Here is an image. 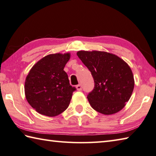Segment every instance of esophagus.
Returning a JSON list of instances; mask_svg holds the SVG:
<instances>
[{
  "label": "esophagus",
  "mask_w": 156,
  "mask_h": 156,
  "mask_svg": "<svg viewBox=\"0 0 156 156\" xmlns=\"http://www.w3.org/2000/svg\"><path fill=\"white\" fill-rule=\"evenodd\" d=\"M76 88H77V90H82V85H81V84H78V85H77V86H76Z\"/></svg>",
  "instance_id": "esophagus-1"
}]
</instances>
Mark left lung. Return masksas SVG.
I'll return each mask as SVG.
<instances>
[{
  "label": "left lung",
  "mask_w": 156,
  "mask_h": 156,
  "mask_svg": "<svg viewBox=\"0 0 156 156\" xmlns=\"http://www.w3.org/2000/svg\"><path fill=\"white\" fill-rule=\"evenodd\" d=\"M77 55L94 80L93 90L87 95L91 107L105 115L120 111L129 101L135 86L129 65L118 56L104 51H80Z\"/></svg>",
  "instance_id": "obj_1"
}]
</instances>
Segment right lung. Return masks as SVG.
<instances>
[{"mask_svg": "<svg viewBox=\"0 0 156 156\" xmlns=\"http://www.w3.org/2000/svg\"><path fill=\"white\" fill-rule=\"evenodd\" d=\"M69 57V53L48 55L38 61L27 76L26 99L39 114L53 117L68 108L76 90L63 70Z\"/></svg>", "mask_w": 156, "mask_h": 156, "instance_id": "1", "label": "right lung"}]
</instances>
